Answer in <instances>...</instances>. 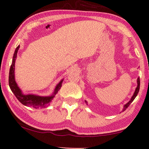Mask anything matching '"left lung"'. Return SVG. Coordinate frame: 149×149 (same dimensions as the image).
I'll use <instances>...</instances> for the list:
<instances>
[{"label": "left lung", "mask_w": 149, "mask_h": 149, "mask_svg": "<svg viewBox=\"0 0 149 149\" xmlns=\"http://www.w3.org/2000/svg\"><path fill=\"white\" fill-rule=\"evenodd\" d=\"M137 87H136V89H135V91H134V94H133V95H132V97H131V99L130 100V101L128 102L127 103V104H125V105H124V107H123V110H122V111H125V109H127V108L129 107V106L130 105V104H131L132 102L134 101V100L136 98V97L137 96V95H138V92H139V89H140V78L139 77H138V78L137 79ZM85 103L87 104V102L85 100Z\"/></svg>", "instance_id": "obj_1"}]
</instances>
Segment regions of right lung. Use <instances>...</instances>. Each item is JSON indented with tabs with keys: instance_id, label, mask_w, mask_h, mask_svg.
I'll return each instance as SVG.
<instances>
[{
	"instance_id": "right-lung-1",
	"label": "right lung",
	"mask_w": 149,
	"mask_h": 149,
	"mask_svg": "<svg viewBox=\"0 0 149 149\" xmlns=\"http://www.w3.org/2000/svg\"><path fill=\"white\" fill-rule=\"evenodd\" d=\"M19 49V45L15 49V52H14L13 60H12V64L10 68L9 75V85L10 89L12 92L14 93L17 99L21 102L22 104L26 107H33L34 109H43V108L47 107L50 105L51 102L55 97V95L57 94L58 91L60 90L64 79H62L58 84L55 87L54 92L52 95H48V96H40L38 95L32 94V93H28V94H24L22 92L21 89L18 87L15 81V63L16 58H17V54L18 50Z\"/></svg>"
}]
</instances>
